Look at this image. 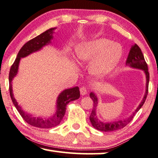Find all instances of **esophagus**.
I'll use <instances>...</instances> for the list:
<instances>
[{
	"label": "esophagus",
	"mask_w": 158,
	"mask_h": 158,
	"mask_svg": "<svg viewBox=\"0 0 158 158\" xmlns=\"http://www.w3.org/2000/svg\"><path fill=\"white\" fill-rule=\"evenodd\" d=\"M80 93H81V95H85L88 93V88L84 86H82L80 88Z\"/></svg>",
	"instance_id": "1"
}]
</instances>
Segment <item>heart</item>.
Instances as JSON below:
<instances>
[{"mask_svg":"<svg viewBox=\"0 0 158 158\" xmlns=\"http://www.w3.org/2000/svg\"><path fill=\"white\" fill-rule=\"evenodd\" d=\"M77 61L81 64L89 63V71L101 78L113 70L122 55V46L106 39L84 42L75 48Z\"/></svg>","mask_w":158,"mask_h":158,"instance_id":"obj_1","label":"heart"}]
</instances>
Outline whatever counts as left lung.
<instances>
[{
  "label": "left lung",
  "instance_id": "1",
  "mask_svg": "<svg viewBox=\"0 0 158 158\" xmlns=\"http://www.w3.org/2000/svg\"><path fill=\"white\" fill-rule=\"evenodd\" d=\"M126 65H129V66L131 68H137V69H140L144 71L146 74V79H147V84H146V92L144 96L143 97V99L142 100L141 103H140L139 105L138 106V107L136 108V110H135L133 114H132L130 117H128V118L123 120H118V121L115 122L104 123L100 121V120L97 118V117L96 115V109L97 104H98V100H97V97H96L95 94L92 92L90 94V97L94 102V105L93 110H92V113L90 116V120L93 127L94 128L97 129V130L104 132H109L119 130V129H121L125 127L128 123H130L131 122V120L133 119V117L135 115V114L139 111V109L142 108L143 104H144V102L146 101L148 91L149 73L148 71V65L147 62L145 61L144 55H143L141 49H140L139 47L137 44H135L131 47L130 52H129Z\"/></svg>",
  "mask_w": 158,
  "mask_h": 158
}]
</instances>
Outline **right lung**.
I'll return each instance as SVG.
<instances>
[{"mask_svg": "<svg viewBox=\"0 0 158 158\" xmlns=\"http://www.w3.org/2000/svg\"><path fill=\"white\" fill-rule=\"evenodd\" d=\"M54 29L55 28H51V29L48 30L40 34V35L36 36L35 38L27 41L21 48V49L19 50L15 61L11 66L9 73L10 94L14 106L19 111L23 119L27 124L38 128H50L59 124L60 122H61L63 117L65 115V110H66V106L68 104V103L78 99L80 97L79 87L77 86L73 88L65 89V90L61 92V93H60L58 99H57L56 111L55 114H53L52 116L48 117V118L45 119L42 118V117H34L31 114L23 111L14 97L11 81H12L14 77L16 75L17 73H18L19 65L21 58L27 56L32 52H34L41 50L45 45L49 44L51 39L53 38L52 34L54 33Z\"/></svg>", "mask_w": 158, "mask_h": 158, "instance_id": "1", "label": "right lung"}]
</instances>
